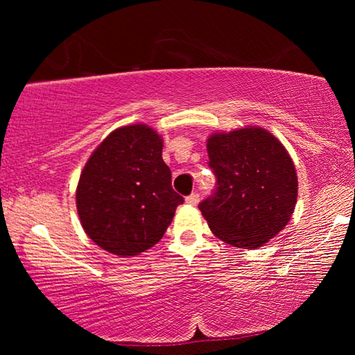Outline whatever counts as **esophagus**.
I'll list each match as a JSON object with an SVG mask.
<instances>
[{
    "label": "esophagus",
    "instance_id": "obj_1",
    "mask_svg": "<svg viewBox=\"0 0 355 355\" xmlns=\"http://www.w3.org/2000/svg\"><path fill=\"white\" fill-rule=\"evenodd\" d=\"M199 200H200V196L197 194V192H192L191 196H188L186 197V203H188V205H197V203H199Z\"/></svg>",
    "mask_w": 355,
    "mask_h": 355
}]
</instances>
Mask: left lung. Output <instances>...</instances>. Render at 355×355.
I'll return each mask as SVG.
<instances>
[{"label": "left lung", "mask_w": 355, "mask_h": 355, "mask_svg": "<svg viewBox=\"0 0 355 355\" xmlns=\"http://www.w3.org/2000/svg\"><path fill=\"white\" fill-rule=\"evenodd\" d=\"M216 175L213 196L199 209L220 241L258 249L290 222L297 202V173L277 137L260 127L214 133L207 141Z\"/></svg>", "instance_id": "8db88e82"}]
</instances>
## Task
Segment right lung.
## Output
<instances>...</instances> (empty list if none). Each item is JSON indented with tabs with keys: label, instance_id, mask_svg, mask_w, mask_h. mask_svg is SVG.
<instances>
[{
	"label": "right lung",
	"instance_id": "right-lung-1",
	"mask_svg": "<svg viewBox=\"0 0 355 355\" xmlns=\"http://www.w3.org/2000/svg\"><path fill=\"white\" fill-rule=\"evenodd\" d=\"M183 197L172 189L163 139L144 123L114 130L94 150L76 186L86 235L103 250L135 257L159 241Z\"/></svg>",
	"mask_w": 355,
	"mask_h": 355
}]
</instances>
